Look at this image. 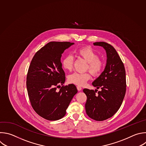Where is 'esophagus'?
Masks as SVG:
<instances>
[{
    "instance_id": "esophagus-1",
    "label": "esophagus",
    "mask_w": 146,
    "mask_h": 146,
    "mask_svg": "<svg viewBox=\"0 0 146 146\" xmlns=\"http://www.w3.org/2000/svg\"><path fill=\"white\" fill-rule=\"evenodd\" d=\"M77 90H78V91H80V90H81L82 89V88H81L80 86H77Z\"/></svg>"
}]
</instances>
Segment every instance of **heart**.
<instances>
[{"label":"heart","mask_w":146,"mask_h":146,"mask_svg":"<svg viewBox=\"0 0 146 146\" xmlns=\"http://www.w3.org/2000/svg\"><path fill=\"white\" fill-rule=\"evenodd\" d=\"M76 54L87 62L85 70H89L93 76H99L102 73L104 66V62L102 58L99 57L98 53L92 48L89 46L82 47L76 51ZM73 56L70 54L67 55L62 60V66L65 70H71L73 68ZM90 78L89 72H74L68 76V81L77 85L83 86Z\"/></svg>","instance_id":"obj_1"}]
</instances>
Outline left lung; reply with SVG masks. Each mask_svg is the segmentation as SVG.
Wrapping results in <instances>:
<instances>
[{
  "label": "left lung",
  "instance_id": "1",
  "mask_svg": "<svg viewBox=\"0 0 146 146\" xmlns=\"http://www.w3.org/2000/svg\"><path fill=\"white\" fill-rule=\"evenodd\" d=\"M103 47L107 53V64L104 70L92 85L101 89H84L87 100L85 110L88 116L96 121H103L113 116L120 108L126 92L125 70L124 64L115 48L104 42H94Z\"/></svg>",
  "mask_w": 146,
  "mask_h": 146
}]
</instances>
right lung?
<instances>
[{
  "label": "right lung",
  "mask_w": 146,
  "mask_h": 146,
  "mask_svg": "<svg viewBox=\"0 0 146 146\" xmlns=\"http://www.w3.org/2000/svg\"><path fill=\"white\" fill-rule=\"evenodd\" d=\"M73 44L48 42L35 54L29 66L26 78L29 100L35 112L46 120L62 118L77 93L74 84L64 85L65 74L61 62L62 54Z\"/></svg>",
  "instance_id": "obj_1"
}]
</instances>
